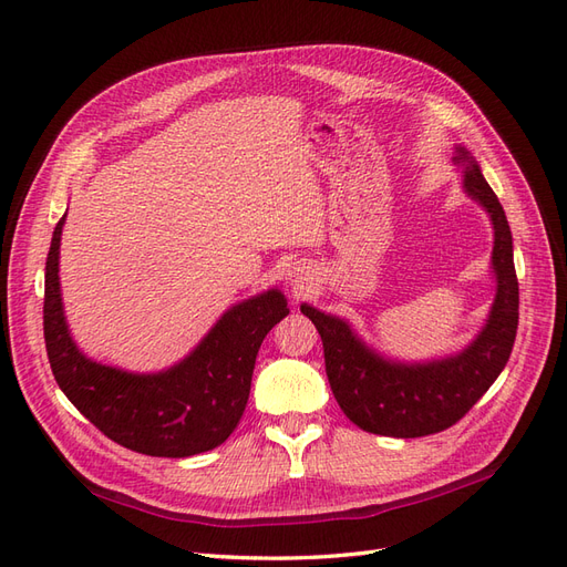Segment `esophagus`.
Instances as JSON below:
<instances>
[{"label": "esophagus", "mask_w": 567, "mask_h": 567, "mask_svg": "<svg viewBox=\"0 0 567 567\" xmlns=\"http://www.w3.org/2000/svg\"><path fill=\"white\" fill-rule=\"evenodd\" d=\"M286 281H288L290 288L307 290V288L312 286V274H310V269L302 267V265H293V267L288 269V274H286Z\"/></svg>", "instance_id": "34e87169"}]
</instances>
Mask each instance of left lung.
Returning <instances> with one entry per match:
<instances>
[{
  "label": "left lung",
  "mask_w": 567,
  "mask_h": 567,
  "mask_svg": "<svg viewBox=\"0 0 567 567\" xmlns=\"http://www.w3.org/2000/svg\"><path fill=\"white\" fill-rule=\"evenodd\" d=\"M454 165L463 194L487 213L494 234V300L466 348L406 362L373 348L348 319L300 305L321 336L326 375L342 414L373 435L423 437L454 425L499 379L516 340L518 279L506 213L466 146L456 144Z\"/></svg>",
  "instance_id": "1"
}]
</instances>
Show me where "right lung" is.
<instances>
[{
	"label": "right lung",
	"instance_id": "1",
	"mask_svg": "<svg viewBox=\"0 0 567 567\" xmlns=\"http://www.w3.org/2000/svg\"><path fill=\"white\" fill-rule=\"evenodd\" d=\"M65 215L51 236L44 271V342L51 371L84 419L123 447L184 458L210 452L241 421L255 357L265 336L288 315L279 288L231 305L198 346L161 371H127L84 354L68 329L59 257Z\"/></svg>",
	"mask_w": 567,
	"mask_h": 567
}]
</instances>
